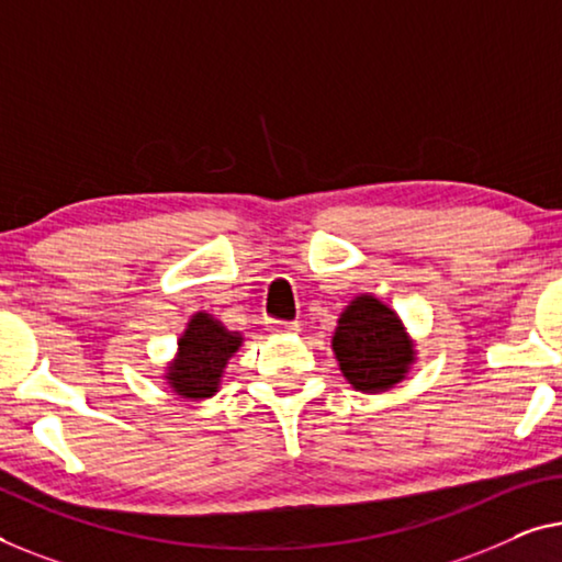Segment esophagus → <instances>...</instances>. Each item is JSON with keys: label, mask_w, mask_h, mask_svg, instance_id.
Here are the masks:
<instances>
[{"label": "esophagus", "mask_w": 562, "mask_h": 562, "mask_svg": "<svg viewBox=\"0 0 562 562\" xmlns=\"http://www.w3.org/2000/svg\"><path fill=\"white\" fill-rule=\"evenodd\" d=\"M267 328H270L272 334H297L300 323L297 321H270L267 323Z\"/></svg>", "instance_id": "obj_1"}]
</instances>
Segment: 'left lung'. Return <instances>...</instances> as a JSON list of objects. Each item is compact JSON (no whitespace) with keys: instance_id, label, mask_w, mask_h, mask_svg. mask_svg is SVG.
I'll return each mask as SVG.
<instances>
[{"instance_id":"obj_1","label":"left lung","mask_w":562,"mask_h":562,"mask_svg":"<svg viewBox=\"0 0 562 562\" xmlns=\"http://www.w3.org/2000/svg\"><path fill=\"white\" fill-rule=\"evenodd\" d=\"M330 346L349 384L369 394L392 390L415 361V344L400 315L374 295H357L346 305Z\"/></svg>"}]
</instances>
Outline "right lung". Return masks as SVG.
Returning <instances> with one entry per match:
<instances>
[{"label":"right lung","mask_w":562,"mask_h":562,"mask_svg":"<svg viewBox=\"0 0 562 562\" xmlns=\"http://www.w3.org/2000/svg\"><path fill=\"white\" fill-rule=\"evenodd\" d=\"M244 338L226 330L209 313H195L178 338V357L168 367V384L186 400H205L218 392L228 359Z\"/></svg>","instance_id":"1"}]
</instances>
